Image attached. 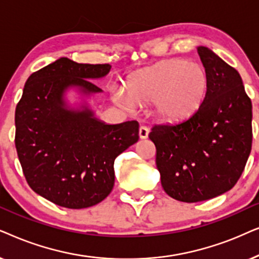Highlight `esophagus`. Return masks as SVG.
I'll return each mask as SVG.
<instances>
[{
	"mask_svg": "<svg viewBox=\"0 0 259 259\" xmlns=\"http://www.w3.org/2000/svg\"><path fill=\"white\" fill-rule=\"evenodd\" d=\"M148 135H149V129H148V127L144 126V125L140 126V129H139L140 139L141 140H146L147 137H148Z\"/></svg>",
	"mask_w": 259,
	"mask_h": 259,
	"instance_id": "esophagus-1",
	"label": "esophagus"
}]
</instances>
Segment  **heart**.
Masks as SVG:
<instances>
[{
    "label": "heart",
    "mask_w": 259,
    "mask_h": 259,
    "mask_svg": "<svg viewBox=\"0 0 259 259\" xmlns=\"http://www.w3.org/2000/svg\"><path fill=\"white\" fill-rule=\"evenodd\" d=\"M204 68L187 60L161 61L133 74L126 89L117 90L116 101L127 109L155 103V113L165 122H179L198 111L207 94Z\"/></svg>",
    "instance_id": "obj_1"
}]
</instances>
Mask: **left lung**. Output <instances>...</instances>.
<instances>
[{
  "instance_id": "left-lung-1",
  "label": "left lung",
  "mask_w": 259,
  "mask_h": 259,
  "mask_svg": "<svg viewBox=\"0 0 259 259\" xmlns=\"http://www.w3.org/2000/svg\"><path fill=\"white\" fill-rule=\"evenodd\" d=\"M196 50L208 78L201 106L188 118L155 125L149 134L162 187L184 202L230 191L245 168L252 143V104L242 77L212 50Z\"/></svg>"
}]
</instances>
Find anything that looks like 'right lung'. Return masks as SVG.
Masks as SVG:
<instances>
[{"label":"right lung","mask_w":259,"mask_h":259,"mask_svg":"<svg viewBox=\"0 0 259 259\" xmlns=\"http://www.w3.org/2000/svg\"><path fill=\"white\" fill-rule=\"evenodd\" d=\"M110 70L109 64L60 58L30 75L16 106L15 146L26 180L61 207L103 201L115 184V158L139 141L136 120L108 124L91 108L90 101L103 92L91 80Z\"/></svg>","instance_id":"add662e5"}]
</instances>
